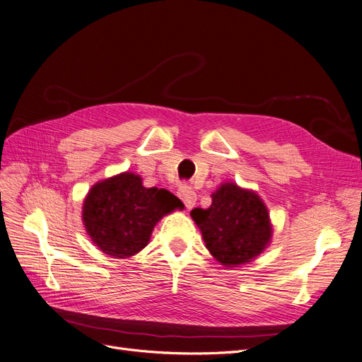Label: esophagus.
<instances>
[{
  "instance_id": "34e87169",
  "label": "esophagus",
  "mask_w": 362,
  "mask_h": 362,
  "mask_svg": "<svg viewBox=\"0 0 362 362\" xmlns=\"http://www.w3.org/2000/svg\"><path fill=\"white\" fill-rule=\"evenodd\" d=\"M178 196L181 197V200L185 203L187 208H193L196 200H197V194L194 193V190L192 187H188L187 184H181L178 188Z\"/></svg>"
}]
</instances>
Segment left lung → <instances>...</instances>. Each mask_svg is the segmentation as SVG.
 I'll return each instance as SVG.
<instances>
[{
	"label": "left lung",
	"mask_w": 362,
	"mask_h": 362,
	"mask_svg": "<svg viewBox=\"0 0 362 362\" xmlns=\"http://www.w3.org/2000/svg\"><path fill=\"white\" fill-rule=\"evenodd\" d=\"M192 218L206 247L226 267L250 262L267 247L272 235L264 202L233 182L221 185L212 194L209 208H194Z\"/></svg>",
	"instance_id": "left-lung-1"
}]
</instances>
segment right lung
<instances>
[{"instance_id":"add662e5","label":"right lung","mask_w":362,"mask_h":362,"mask_svg":"<svg viewBox=\"0 0 362 362\" xmlns=\"http://www.w3.org/2000/svg\"><path fill=\"white\" fill-rule=\"evenodd\" d=\"M182 206L168 190L146 188L139 175L124 172L91 188L82 219L100 250L122 259L144 249L159 219Z\"/></svg>"}]
</instances>
